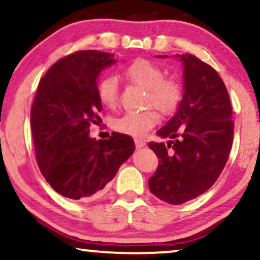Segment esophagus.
Returning <instances> with one entry per match:
<instances>
[{"instance_id": "esophagus-1", "label": "esophagus", "mask_w": 260, "mask_h": 260, "mask_svg": "<svg viewBox=\"0 0 260 260\" xmlns=\"http://www.w3.org/2000/svg\"><path fill=\"white\" fill-rule=\"evenodd\" d=\"M134 144H136L137 148H143L145 145V142L142 139H134Z\"/></svg>"}]
</instances>
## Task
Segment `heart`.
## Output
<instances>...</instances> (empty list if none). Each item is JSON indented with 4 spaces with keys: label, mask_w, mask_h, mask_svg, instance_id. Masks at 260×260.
Instances as JSON below:
<instances>
[{
    "label": "heart",
    "mask_w": 260,
    "mask_h": 260,
    "mask_svg": "<svg viewBox=\"0 0 260 260\" xmlns=\"http://www.w3.org/2000/svg\"><path fill=\"white\" fill-rule=\"evenodd\" d=\"M124 76L129 82L142 86L147 91L145 106H155L162 113H171L181 103L182 85L174 77H164V70L149 59H134L124 68ZM98 98L106 107L113 109L118 104V80L115 76L103 77L98 83ZM159 113L153 107L138 112H127L116 118L113 127L128 136H144L159 122Z\"/></svg>",
    "instance_id": "b5f03b06"
}]
</instances>
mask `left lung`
Wrapping results in <instances>:
<instances>
[{
    "instance_id": "left-lung-1",
    "label": "left lung",
    "mask_w": 260,
    "mask_h": 260,
    "mask_svg": "<svg viewBox=\"0 0 260 260\" xmlns=\"http://www.w3.org/2000/svg\"><path fill=\"white\" fill-rule=\"evenodd\" d=\"M183 62L184 94L178 111L157 131L165 143L149 142L159 159L149 178L155 197L178 205L203 194L215 183L234 142L232 106L219 73L194 55Z\"/></svg>"
}]
</instances>
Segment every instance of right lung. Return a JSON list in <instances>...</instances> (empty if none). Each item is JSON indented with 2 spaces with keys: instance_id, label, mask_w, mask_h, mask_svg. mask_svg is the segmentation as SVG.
<instances>
[{
  "instance_id": "right-lung-1",
  "label": "right lung",
  "mask_w": 260,
  "mask_h": 260,
  "mask_svg": "<svg viewBox=\"0 0 260 260\" xmlns=\"http://www.w3.org/2000/svg\"><path fill=\"white\" fill-rule=\"evenodd\" d=\"M113 55L82 50L64 56L44 74L31 105L30 124L37 162L58 194L89 199L100 194L134 151L132 137L113 132L89 137L101 121L96 78Z\"/></svg>"
}]
</instances>
